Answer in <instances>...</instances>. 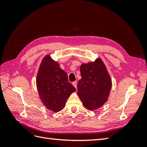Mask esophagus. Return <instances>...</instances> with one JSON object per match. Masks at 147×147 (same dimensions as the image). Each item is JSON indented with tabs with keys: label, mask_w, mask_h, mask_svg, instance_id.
<instances>
[{
	"label": "esophagus",
	"mask_w": 147,
	"mask_h": 147,
	"mask_svg": "<svg viewBox=\"0 0 147 147\" xmlns=\"http://www.w3.org/2000/svg\"><path fill=\"white\" fill-rule=\"evenodd\" d=\"M72 84L74 86V87L77 89V82L76 81L72 83Z\"/></svg>",
	"instance_id": "34e87169"
}]
</instances>
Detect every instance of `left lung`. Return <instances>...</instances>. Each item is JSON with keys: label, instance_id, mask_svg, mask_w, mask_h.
<instances>
[{"label": "left lung", "instance_id": "1", "mask_svg": "<svg viewBox=\"0 0 147 147\" xmlns=\"http://www.w3.org/2000/svg\"><path fill=\"white\" fill-rule=\"evenodd\" d=\"M82 78L77 84L78 95L89 110L97 109L107 100L112 80L101 59L80 66Z\"/></svg>", "mask_w": 147, "mask_h": 147}]
</instances>
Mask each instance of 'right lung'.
I'll use <instances>...</instances> for the list:
<instances>
[{
    "label": "right lung",
    "mask_w": 147,
    "mask_h": 147,
    "mask_svg": "<svg viewBox=\"0 0 147 147\" xmlns=\"http://www.w3.org/2000/svg\"><path fill=\"white\" fill-rule=\"evenodd\" d=\"M36 82L43 104L47 109L55 112L64 107L71 93L76 90L69 82L67 73L50 56H47L43 59Z\"/></svg>",
    "instance_id": "right-lung-1"
}]
</instances>
